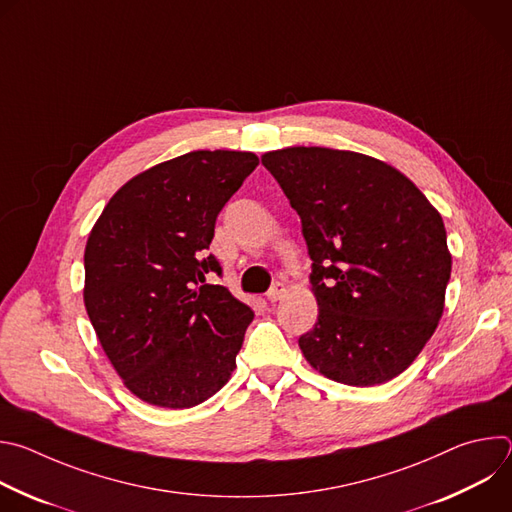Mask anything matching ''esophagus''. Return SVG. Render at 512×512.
<instances>
[{
    "instance_id": "1",
    "label": "esophagus",
    "mask_w": 512,
    "mask_h": 512,
    "mask_svg": "<svg viewBox=\"0 0 512 512\" xmlns=\"http://www.w3.org/2000/svg\"><path fill=\"white\" fill-rule=\"evenodd\" d=\"M285 296V285L281 283V281H275L273 285H271V289L267 291V300L269 302H277V300H281Z\"/></svg>"
}]
</instances>
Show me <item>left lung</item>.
I'll use <instances>...</instances> for the list:
<instances>
[{
  "mask_svg": "<svg viewBox=\"0 0 512 512\" xmlns=\"http://www.w3.org/2000/svg\"><path fill=\"white\" fill-rule=\"evenodd\" d=\"M263 166L302 218L318 322L300 336L324 377L373 387L401 375L444 312L452 255L419 188L371 156L330 148L267 152Z\"/></svg>",
  "mask_w": 512,
  "mask_h": 512,
  "instance_id": "left-lung-1",
  "label": "left lung"
}]
</instances>
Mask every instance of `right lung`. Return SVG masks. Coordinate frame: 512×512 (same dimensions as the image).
<instances>
[{
  "label": "right lung",
  "instance_id": "1",
  "mask_svg": "<svg viewBox=\"0 0 512 512\" xmlns=\"http://www.w3.org/2000/svg\"><path fill=\"white\" fill-rule=\"evenodd\" d=\"M251 152L198 150L121 186L85 249V308L123 385L188 409L223 389L253 310L223 285L206 249L216 216L257 168Z\"/></svg>",
  "mask_w": 512,
  "mask_h": 512
}]
</instances>
